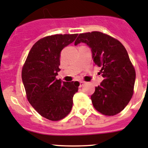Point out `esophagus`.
Instances as JSON below:
<instances>
[{"label":"esophagus","mask_w":148,"mask_h":148,"mask_svg":"<svg viewBox=\"0 0 148 148\" xmlns=\"http://www.w3.org/2000/svg\"><path fill=\"white\" fill-rule=\"evenodd\" d=\"M84 83H85V82H82V81L79 82V85H80V87H82V86H83L84 84Z\"/></svg>","instance_id":"1"}]
</instances>
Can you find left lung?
I'll return each instance as SVG.
<instances>
[{"label":"left lung","instance_id":"left-lung-1","mask_svg":"<svg viewBox=\"0 0 148 148\" xmlns=\"http://www.w3.org/2000/svg\"><path fill=\"white\" fill-rule=\"evenodd\" d=\"M85 43L91 48L95 66L104 78L91 95L93 107L105 116H115L125 109L134 92L135 68L119 40L94 31L78 35L75 45Z\"/></svg>","mask_w":148,"mask_h":148}]
</instances>
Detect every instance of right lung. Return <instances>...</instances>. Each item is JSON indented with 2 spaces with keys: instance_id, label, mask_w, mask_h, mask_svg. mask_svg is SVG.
Here are the masks:
<instances>
[{
  "instance_id": "1",
  "label": "right lung",
  "mask_w": 148,
  "mask_h": 148,
  "mask_svg": "<svg viewBox=\"0 0 148 148\" xmlns=\"http://www.w3.org/2000/svg\"><path fill=\"white\" fill-rule=\"evenodd\" d=\"M78 34H56L40 38L30 49L21 77L27 100L34 109L50 121H59L71 111L73 97L79 82L56 79L61 52Z\"/></svg>"
}]
</instances>
